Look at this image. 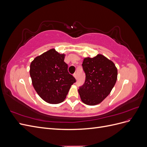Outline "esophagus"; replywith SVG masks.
I'll list each match as a JSON object with an SVG mask.
<instances>
[{"instance_id": "1", "label": "esophagus", "mask_w": 147, "mask_h": 147, "mask_svg": "<svg viewBox=\"0 0 147 147\" xmlns=\"http://www.w3.org/2000/svg\"><path fill=\"white\" fill-rule=\"evenodd\" d=\"M73 75H74V77H75V78H76V79H77V74H76V73H74Z\"/></svg>"}]
</instances>
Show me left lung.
Segmentation results:
<instances>
[{"label": "left lung", "instance_id": "8db88e82", "mask_svg": "<svg viewBox=\"0 0 147 147\" xmlns=\"http://www.w3.org/2000/svg\"><path fill=\"white\" fill-rule=\"evenodd\" d=\"M85 82L78 92L83 103L98 104L108 96L117 80L118 71L112 61L102 55L84 58L82 64Z\"/></svg>", "mask_w": 147, "mask_h": 147}]
</instances>
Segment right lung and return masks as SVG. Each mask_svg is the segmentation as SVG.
Masks as SVG:
<instances>
[{"instance_id": "right-lung-1", "label": "right lung", "mask_w": 147, "mask_h": 147, "mask_svg": "<svg viewBox=\"0 0 147 147\" xmlns=\"http://www.w3.org/2000/svg\"><path fill=\"white\" fill-rule=\"evenodd\" d=\"M64 54L51 49L35 57L30 65L33 86L41 98L49 104L63 102L76 80L68 72Z\"/></svg>"}]
</instances>
